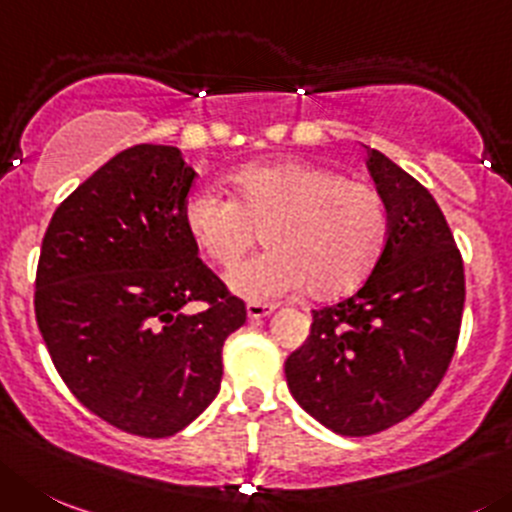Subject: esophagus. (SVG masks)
Segmentation results:
<instances>
[{"label": "esophagus", "instance_id": "34e87169", "mask_svg": "<svg viewBox=\"0 0 512 512\" xmlns=\"http://www.w3.org/2000/svg\"><path fill=\"white\" fill-rule=\"evenodd\" d=\"M275 310V305L270 303H247V315H250V321H262L267 315Z\"/></svg>", "mask_w": 512, "mask_h": 512}]
</instances>
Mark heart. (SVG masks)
<instances>
[{"label": "heart", "mask_w": 512, "mask_h": 512, "mask_svg": "<svg viewBox=\"0 0 512 512\" xmlns=\"http://www.w3.org/2000/svg\"><path fill=\"white\" fill-rule=\"evenodd\" d=\"M232 199L212 189L191 191L181 219L197 250L217 267H232L255 242L265 252L227 275L247 300H275L305 288L331 300L364 283L389 242L386 199L366 181L310 161L252 164L229 174Z\"/></svg>", "instance_id": "1"}]
</instances>
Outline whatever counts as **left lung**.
<instances>
[{
  "label": "left lung",
  "instance_id": "8db88e82",
  "mask_svg": "<svg viewBox=\"0 0 512 512\" xmlns=\"http://www.w3.org/2000/svg\"><path fill=\"white\" fill-rule=\"evenodd\" d=\"M371 176L389 207V242L364 285L313 310L310 336L285 361L300 407L343 437H369L412 417L455 356L465 265L434 197L384 154Z\"/></svg>",
  "mask_w": 512,
  "mask_h": 512
}]
</instances>
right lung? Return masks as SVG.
Wrapping results in <instances>:
<instances>
[{"label": "right lung", "instance_id": "right-lung-1", "mask_svg": "<svg viewBox=\"0 0 512 512\" xmlns=\"http://www.w3.org/2000/svg\"><path fill=\"white\" fill-rule=\"evenodd\" d=\"M194 179L179 148H126L55 209L37 262L35 315L57 374L95 417L148 439L212 404L224 341L247 321L181 219ZM189 302L203 313L181 314Z\"/></svg>", "mask_w": 512, "mask_h": 512}]
</instances>
